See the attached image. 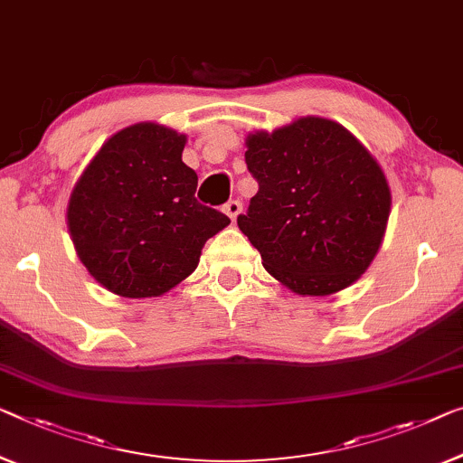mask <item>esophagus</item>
<instances>
[{
	"mask_svg": "<svg viewBox=\"0 0 463 463\" xmlns=\"http://www.w3.org/2000/svg\"><path fill=\"white\" fill-rule=\"evenodd\" d=\"M241 210H243V205H241V202L239 199H232V202H229L224 205V212H226V216H229L232 222L234 220H237V216L241 213Z\"/></svg>",
	"mask_w": 463,
	"mask_h": 463,
	"instance_id": "obj_1",
	"label": "esophagus"
}]
</instances>
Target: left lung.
<instances>
[{"instance_id": "8db88e82", "label": "left lung", "mask_w": 463, "mask_h": 463, "mask_svg": "<svg viewBox=\"0 0 463 463\" xmlns=\"http://www.w3.org/2000/svg\"><path fill=\"white\" fill-rule=\"evenodd\" d=\"M258 181L237 224L276 280L298 295L354 285L381 250L391 212L384 172L339 122L306 116L247 137Z\"/></svg>"}]
</instances>
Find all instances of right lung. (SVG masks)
<instances>
[{
  "instance_id": "obj_1",
  "label": "right lung",
  "mask_w": 463,
  "mask_h": 463,
  "mask_svg": "<svg viewBox=\"0 0 463 463\" xmlns=\"http://www.w3.org/2000/svg\"><path fill=\"white\" fill-rule=\"evenodd\" d=\"M187 137L156 122L101 145L68 202V231L89 274L116 295L160 298L199 264L205 241L231 224L195 199Z\"/></svg>"
}]
</instances>
